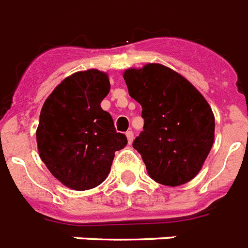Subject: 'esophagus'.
Masks as SVG:
<instances>
[{"instance_id": "esophagus-1", "label": "esophagus", "mask_w": 248, "mask_h": 248, "mask_svg": "<svg viewBox=\"0 0 248 248\" xmlns=\"http://www.w3.org/2000/svg\"><path fill=\"white\" fill-rule=\"evenodd\" d=\"M125 134H126V138H128V142H129V143H132V142H133V138H134L133 132H132V130H128Z\"/></svg>"}]
</instances>
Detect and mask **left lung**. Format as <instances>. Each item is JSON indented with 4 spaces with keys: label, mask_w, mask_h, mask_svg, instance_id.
Masks as SVG:
<instances>
[{
    "label": "left lung",
    "mask_w": 248,
    "mask_h": 248,
    "mask_svg": "<svg viewBox=\"0 0 248 248\" xmlns=\"http://www.w3.org/2000/svg\"><path fill=\"white\" fill-rule=\"evenodd\" d=\"M124 80L142 106L143 130L133 142L157 183L175 187L197 175L214 143L215 118L187 79L160 64L129 69Z\"/></svg>",
    "instance_id": "obj_1"
}]
</instances>
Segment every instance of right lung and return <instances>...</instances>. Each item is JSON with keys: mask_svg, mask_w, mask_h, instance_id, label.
<instances>
[{"mask_svg": "<svg viewBox=\"0 0 248 248\" xmlns=\"http://www.w3.org/2000/svg\"><path fill=\"white\" fill-rule=\"evenodd\" d=\"M110 92L108 74L78 71L64 79L47 97L39 115V156L66 187L86 191L97 187L110 173L115 151L126 143L116 133L111 115L101 108Z\"/></svg>", "mask_w": 248, "mask_h": 248, "instance_id": "obj_1", "label": "right lung"}]
</instances>
